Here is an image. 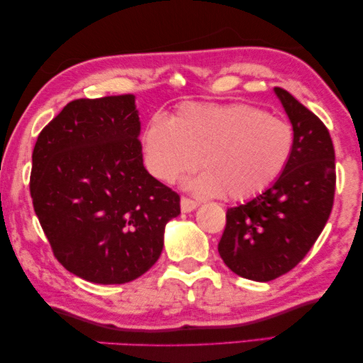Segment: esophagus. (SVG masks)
<instances>
[{
    "label": "esophagus",
    "instance_id": "esophagus-1",
    "mask_svg": "<svg viewBox=\"0 0 363 363\" xmlns=\"http://www.w3.org/2000/svg\"><path fill=\"white\" fill-rule=\"evenodd\" d=\"M180 206H182V213H191V211L196 209L199 204L196 203V201H193V199L182 198V201H180Z\"/></svg>",
    "mask_w": 363,
    "mask_h": 363
}]
</instances>
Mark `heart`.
<instances>
[{"instance_id":"b5f03b06","label":"heart","mask_w":363,"mask_h":363,"mask_svg":"<svg viewBox=\"0 0 363 363\" xmlns=\"http://www.w3.org/2000/svg\"><path fill=\"white\" fill-rule=\"evenodd\" d=\"M141 147L149 174L174 183L201 167L186 188L206 196L243 201L263 193L282 174L294 150L287 121L245 104H185L172 120L150 118Z\"/></svg>"}]
</instances>
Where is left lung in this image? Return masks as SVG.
<instances>
[{
	"instance_id": "left-lung-1",
	"label": "left lung",
	"mask_w": 363,
	"mask_h": 363,
	"mask_svg": "<svg viewBox=\"0 0 363 363\" xmlns=\"http://www.w3.org/2000/svg\"><path fill=\"white\" fill-rule=\"evenodd\" d=\"M276 97L291 120L294 150L277 180L263 193L227 211L219 255L237 276L267 282L294 269L330 219L336 162L323 121L281 87Z\"/></svg>"
}]
</instances>
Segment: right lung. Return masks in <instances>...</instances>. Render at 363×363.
Wrapping results in <instances>:
<instances>
[{"mask_svg": "<svg viewBox=\"0 0 363 363\" xmlns=\"http://www.w3.org/2000/svg\"><path fill=\"white\" fill-rule=\"evenodd\" d=\"M135 96L69 102L32 152L30 194L57 259L94 284L131 282L164 250L180 196L149 174Z\"/></svg>", "mask_w": 363, "mask_h": 363, "instance_id": "1", "label": "right lung"}]
</instances>
